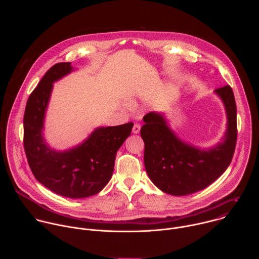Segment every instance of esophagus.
<instances>
[{
    "instance_id": "esophagus-1",
    "label": "esophagus",
    "mask_w": 259,
    "mask_h": 259,
    "mask_svg": "<svg viewBox=\"0 0 259 259\" xmlns=\"http://www.w3.org/2000/svg\"><path fill=\"white\" fill-rule=\"evenodd\" d=\"M139 131H140V125H139V124H137V123H135V124H134V126H133L132 132H133V133H135V134H137V133H139Z\"/></svg>"
}]
</instances>
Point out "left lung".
I'll use <instances>...</instances> for the list:
<instances>
[{"instance_id": "8db88e82", "label": "left lung", "mask_w": 259, "mask_h": 259, "mask_svg": "<svg viewBox=\"0 0 259 259\" xmlns=\"http://www.w3.org/2000/svg\"><path fill=\"white\" fill-rule=\"evenodd\" d=\"M228 115L224 143L201 151L182 142L156 113L143 117L140 135L144 141V166L151 180L166 194L186 196L214 182L230 166L237 143V106L230 85L217 88Z\"/></svg>"}]
</instances>
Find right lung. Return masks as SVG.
Here are the masks:
<instances>
[{
  "label": "right lung",
  "instance_id": "add662e5",
  "mask_svg": "<svg viewBox=\"0 0 259 259\" xmlns=\"http://www.w3.org/2000/svg\"><path fill=\"white\" fill-rule=\"evenodd\" d=\"M70 70V62L54 64L30 93L23 117V145L36 180L57 195L81 199L96 195L106 186L116 154L131 134L133 123L97 128L81 145L66 152L49 149L42 129L52 83Z\"/></svg>",
  "mask_w": 259,
  "mask_h": 259
}]
</instances>
